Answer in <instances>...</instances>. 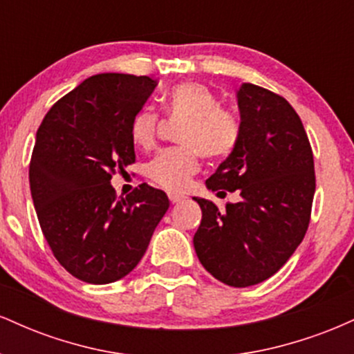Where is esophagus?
<instances>
[{"label":"esophagus","instance_id":"obj_1","mask_svg":"<svg viewBox=\"0 0 354 354\" xmlns=\"http://www.w3.org/2000/svg\"><path fill=\"white\" fill-rule=\"evenodd\" d=\"M168 198H169V201L173 203V205H174V203H180V201L185 200V196H183V194H178V193H169Z\"/></svg>","mask_w":354,"mask_h":354}]
</instances>
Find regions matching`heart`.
<instances>
[{"label":"heart","instance_id":"b5f03b06","mask_svg":"<svg viewBox=\"0 0 354 354\" xmlns=\"http://www.w3.org/2000/svg\"><path fill=\"white\" fill-rule=\"evenodd\" d=\"M166 115L185 121L180 140L183 148H169L153 158L146 174L161 188L181 191L198 171V151L205 158H223L236 148L241 124L233 113L221 109L218 96L200 83H181L169 89L165 101ZM158 115L149 108L136 113L129 135L138 148L148 149L154 145Z\"/></svg>","mask_w":354,"mask_h":354}]
</instances>
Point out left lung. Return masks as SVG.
Instances as JSON below:
<instances>
[{
	"instance_id": "1",
	"label": "left lung",
	"mask_w": 354,
	"mask_h": 354,
	"mask_svg": "<svg viewBox=\"0 0 354 354\" xmlns=\"http://www.w3.org/2000/svg\"><path fill=\"white\" fill-rule=\"evenodd\" d=\"M241 136L206 180V188L236 191L238 203L201 208L193 245L205 270L234 288L273 276L303 241L315 196V163L301 120L279 95L243 83L236 91Z\"/></svg>"
}]
</instances>
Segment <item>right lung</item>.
Segmentation results:
<instances>
[{
    "mask_svg": "<svg viewBox=\"0 0 354 354\" xmlns=\"http://www.w3.org/2000/svg\"><path fill=\"white\" fill-rule=\"evenodd\" d=\"M158 81L101 73L84 80L44 116L30 163L39 226L66 271L91 284L124 278L143 258L169 208L146 183L116 200L111 174L135 163L129 128Z\"/></svg>",
    "mask_w": 354,
    "mask_h": 354,
    "instance_id": "1",
    "label": "right lung"
}]
</instances>
